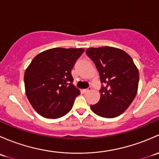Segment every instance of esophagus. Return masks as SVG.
<instances>
[{"label":"esophagus","instance_id":"obj_1","mask_svg":"<svg viewBox=\"0 0 159 159\" xmlns=\"http://www.w3.org/2000/svg\"><path fill=\"white\" fill-rule=\"evenodd\" d=\"M90 91H91V87H89L88 89H83V92L84 93H87Z\"/></svg>","mask_w":159,"mask_h":159}]
</instances>
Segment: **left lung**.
I'll return each instance as SVG.
<instances>
[{
	"instance_id": "left-lung-1",
	"label": "left lung",
	"mask_w": 159,
	"mask_h": 159,
	"mask_svg": "<svg viewBox=\"0 0 159 159\" xmlns=\"http://www.w3.org/2000/svg\"><path fill=\"white\" fill-rule=\"evenodd\" d=\"M86 54L95 65L102 84L100 100L91 105V110L103 118H115L127 109L135 98L139 70L129 54L116 48H89Z\"/></svg>"
}]
</instances>
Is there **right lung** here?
Segmentation results:
<instances>
[{
	"label": "right lung",
	"instance_id": "1",
	"mask_svg": "<svg viewBox=\"0 0 159 159\" xmlns=\"http://www.w3.org/2000/svg\"><path fill=\"white\" fill-rule=\"evenodd\" d=\"M83 48H55L40 53L25 73L26 95L40 115L57 118L71 109L79 89L73 84L71 70Z\"/></svg>",
	"mask_w": 159,
	"mask_h": 159
}]
</instances>
